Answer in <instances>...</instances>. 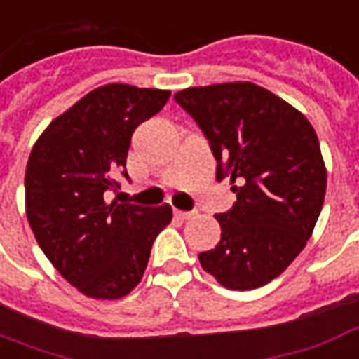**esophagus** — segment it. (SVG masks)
<instances>
[{"label":"esophagus","mask_w":359,"mask_h":359,"mask_svg":"<svg viewBox=\"0 0 359 359\" xmlns=\"http://www.w3.org/2000/svg\"><path fill=\"white\" fill-rule=\"evenodd\" d=\"M194 211H180V209H175V217L180 220H190L194 217Z\"/></svg>","instance_id":"esophagus-1"}]
</instances>
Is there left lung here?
Returning a JSON list of instances; mask_svg holds the SVG:
<instances>
[{
    "mask_svg": "<svg viewBox=\"0 0 359 359\" xmlns=\"http://www.w3.org/2000/svg\"><path fill=\"white\" fill-rule=\"evenodd\" d=\"M209 140L217 180L238 201L215 215L220 241L200 253L222 287L266 285L301 253L320 217L327 171L320 140L297 108L251 81L188 87L175 95Z\"/></svg>",
    "mask_w": 359,
    "mask_h": 359,
    "instance_id": "left-lung-1",
    "label": "left lung"
}]
</instances>
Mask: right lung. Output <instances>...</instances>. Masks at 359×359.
Instances as JSON below:
<instances>
[{"instance_id": "obj_1", "label": "right lung", "mask_w": 359, "mask_h": 359, "mask_svg": "<svg viewBox=\"0 0 359 359\" xmlns=\"http://www.w3.org/2000/svg\"><path fill=\"white\" fill-rule=\"evenodd\" d=\"M171 97L163 89L108 83L47 126L32 148L26 217L45 257L79 293L121 299L139 285L152 243L171 222V205L106 201L119 188L131 135Z\"/></svg>"}]
</instances>
